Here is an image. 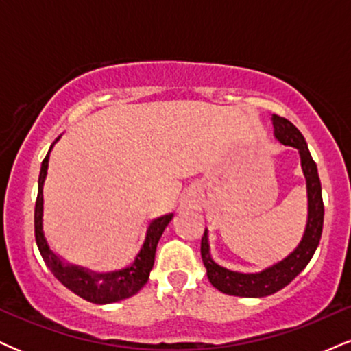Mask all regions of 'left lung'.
Masks as SVG:
<instances>
[{
    "label": "left lung",
    "instance_id": "1",
    "mask_svg": "<svg viewBox=\"0 0 351 351\" xmlns=\"http://www.w3.org/2000/svg\"><path fill=\"white\" fill-rule=\"evenodd\" d=\"M274 137L280 141L282 145L294 147L301 155V167L306 176L307 184V202H309V214H307L306 230H304L302 240L299 245L289 253L286 258H282L273 267L265 268L260 273H239L232 271L217 265L210 258L208 230L201 239V256L202 263L208 269V278L214 288L223 294L240 298H263L274 294L288 286L304 268L307 267L315 248L320 242L324 227V201H322V188H320V180L317 173V165L312 160V155L304 135L293 122L285 117L271 116Z\"/></svg>",
    "mask_w": 351,
    "mask_h": 351
}]
</instances>
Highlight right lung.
Listing matches in <instances>:
<instances>
[{"label":"right lung","mask_w":351,"mask_h":351,"mask_svg":"<svg viewBox=\"0 0 351 351\" xmlns=\"http://www.w3.org/2000/svg\"><path fill=\"white\" fill-rule=\"evenodd\" d=\"M52 147H50V150H52ZM50 150L40 165L39 189H37L36 210H34L36 243L37 247H39V252L42 258L45 261V265H47L50 271L53 273V276L57 278L65 288L73 291L77 296L83 298L84 301L88 302L111 304L134 296V294H137L138 291L145 286V282L149 281L150 271L152 268H154L155 252H157L158 240L162 237L165 227L170 223L173 214H167V216L154 219V221L150 222L145 234V242H143L141 252L135 256L134 263H130L129 267L111 273H95L90 271L88 268L65 263V261L49 247L47 239H45L44 235V181L49 170Z\"/></svg>","instance_id":"obj_1"}]
</instances>
